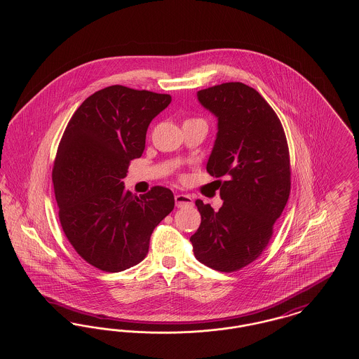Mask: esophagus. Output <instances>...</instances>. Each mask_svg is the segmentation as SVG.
<instances>
[{"label":"esophagus","instance_id":"obj_1","mask_svg":"<svg viewBox=\"0 0 359 359\" xmlns=\"http://www.w3.org/2000/svg\"><path fill=\"white\" fill-rule=\"evenodd\" d=\"M175 202H176V207L182 208V207H189L194 205V201L189 195H184V194H177L175 195Z\"/></svg>","mask_w":359,"mask_h":359}]
</instances>
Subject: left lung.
Returning <instances> with one entry per match:
<instances>
[{"label":"left lung","instance_id":"obj_1","mask_svg":"<svg viewBox=\"0 0 359 359\" xmlns=\"http://www.w3.org/2000/svg\"><path fill=\"white\" fill-rule=\"evenodd\" d=\"M218 117L207 163L222 198L219 211L195 202L202 222L189 238L194 255L219 272L245 268L262 255L288 202L290 149L281 121L253 87L229 82L198 91Z\"/></svg>","mask_w":359,"mask_h":359}]
</instances>
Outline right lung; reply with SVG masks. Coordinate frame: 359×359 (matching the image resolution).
<instances>
[{
    "mask_svg": "<svg viewBox=\"0 0 359 359\" xmlns=\"http://www.w3.org/2000/svg\"><path fill=\"white\" fill-rule=\"evenodd\" d=\"M172 98L109 86L76 109L57 147L52 183L62 229L76 253L103 272L141 262L154 227L175 207L170 188L136 196L122 179L145 148L147 130Z\"/></svg>",
    "mask_w": 359,
    "mask_h": 359,
    "instance_id": "add662e5",
    "label": "right lung"
}]
</instances>
